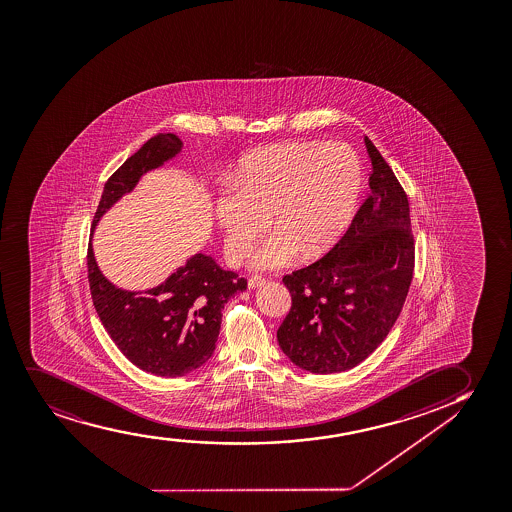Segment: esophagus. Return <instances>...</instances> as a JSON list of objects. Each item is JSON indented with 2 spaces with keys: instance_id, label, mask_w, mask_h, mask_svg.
Returning a JSON list of instances; mask_svg holds the SVG:
<instances>
[{
  "instance_id": "esophagus-1",
  "label": "esophagus",
  "mask_w": 512,
  "mask_h": 512,
  "mask_svg": "<svg viewBox=\"0 0 512 512\" xmlns=\"http://www.w3.org/2000/svg\"><path fill=\"white\" fill-rule=\"evenodd\" d=\"M264 283V278H260V276H252V278L248 279V288L255 290V288H260V286H262Z\"/></svg>"
}]
</instances>
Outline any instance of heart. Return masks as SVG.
Segmentation results:
<instances>
[{
    "mask_svg": "<svg viewBox=\"0 0 512 512\" xmlns=\"http://www.w3.org/2000/svg\"><path fill=\"white\" fill-rule=\"evenodd\" d=\"M234 186L222 191L215 214L231 259L238 260L271 221L269 234L250 255L260 271L316 257L335 245L354 215L362 164L345 143L288 141L241 160Z\"/></svg>",
    "mask_w": 512,
    "mask_h": 512,
    "instance_id": "1",
    "label": "heart"
}]
</instances>
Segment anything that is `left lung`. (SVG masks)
Instances as JSON below:
<instances>
[{
    "instance_id": "left-lung-1",
    "label": "left lung",
    "mask_w": 512,
    "mask_h": 512,
    "mask_svg": "<svg viewBox=\"0 0 512 512\" xmlns=\"http://www.w3.org/2000/svg\"><path fill=\"white\" fill-rule=\"evenodd\" d=\"M371 193L322 259L284 276L291 309L278 329L284 355L305 371H347L373 354L400 316L414 272L404 188L371 139Z\"/></svg>"
}]
</instances>
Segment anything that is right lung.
I'll use <instances>...</instances> for the list:
<instances>
[{
  "label": "right lung",
  "instance_id": "obj_1",
  "mask_svg": "<svg viewBox=\"0 0 512 512\" xmlns=\"http://www.w3.org/2000/svg\"><path fill=\"white\" fill-rule=\"evenodd\" d=\"M181 148L176 134L160 133L127 158L105 183L91 236L101 215L131 193L143 174L176 157ZM88 279L101 324L120 352L141 371L162 378L184 376L212 357L224 305L234 293L247 290V279L224 271L205 253L193 255L152 290H122L101 274L91 241Z\"/></svg>",
  "mask_w": 512,
  "mask_h": 512
}]
</instances>
